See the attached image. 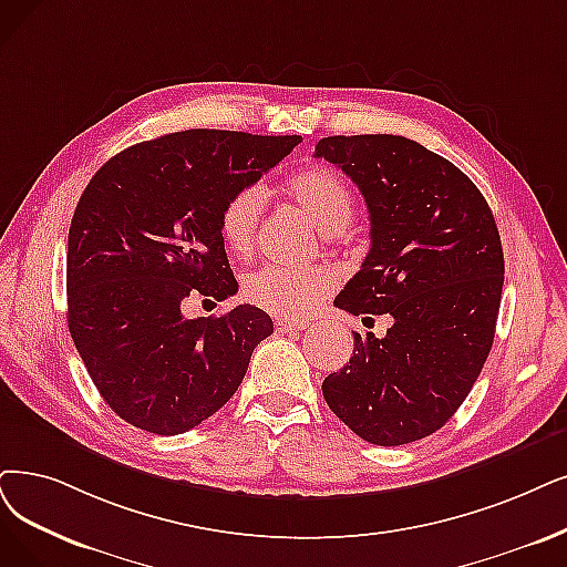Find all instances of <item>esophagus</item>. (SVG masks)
<instances>
[{"instance_id": "esophagus-1", "label": "esophagus", "mask_w": 567, "mask_h": 567, "mask_svg": "<svg viewBox=\"0 0 567 567\" xmlns=\"http://www.w3.org/2000/svg\"><path fill=\"white\" fill-rule=\"evenodd\" d=\"M275 328L277 332H298V330H305L307 328V321H290V319H277L275 321Z\"/></svg>"}]
</instances>
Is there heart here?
<instances>
[{"label": "heart", "instance_id": "heart-1", "mask_svg": "<svg viewBox=\"0 0 567 567\" xmlns=\"http://www.w3.org/2000/svg\"><path fill=\"white\" fill-rule=\"evenodd\" d=\"M286 197L328 237L342 235L355 218V197L347 181L323 167H307L286 181ZM262 193L241 188L223 202L218 235L233 256L254 251L262 216ZM337 279L328 267L265 265L244 279L246 300L284 319H302L332 292Z\"/></svg>", "mask_w": 567, "mask_h": 567}]
</instances>
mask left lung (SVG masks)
<instances>
[{"label":"left lung","mask_w":567,"mask_h":567,"mask_svg":"<svg viewBox=\"0 0 567 567\" xmlns=\"http://www.w3.org/2000/svg\"><path fill=\"white\" fill-rule=\"evenodd\" d=\"M313 155L351 176L372 225L370 254L334 307L393 319L381 339L353 332L323 398L370 444L423 440L456 414L493 347L505 281L495 218L456 165L412 140L339 134Z\"/></svg>","instance_id":"left-lung-1"}]
</instances>
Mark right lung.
I'll return each instance as SVG.
<instances>
[{
    "label": "right lung",
    "mask_w": 567,
    "mask_h": 567,
    "mask_svg": "<svg viewBox=\"0 0 567 567\" xmlns=\"http://www.w3.org/2000/svg\"><path fill=\"white\" fill-rule=\"evenodd\" d=\"M302 142L186 130L134 144L85 186L66 244V323L104 402L155 435H181L228 402L275 332L239 305L186 319L190 298L237 292L218 212Z\"/></svg>",
    "instance_id": "obj_1"
}]
</instances>
